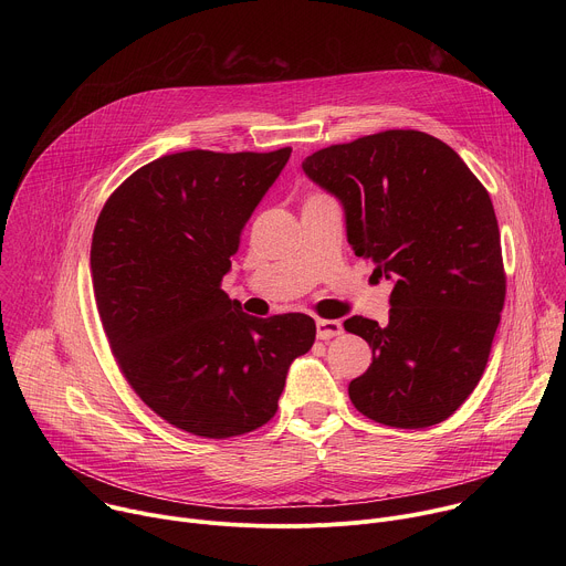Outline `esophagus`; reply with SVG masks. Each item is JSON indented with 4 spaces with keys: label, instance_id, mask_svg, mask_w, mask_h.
I'll list each match as a JSON object with an SVG mask.
<instances>
[{
    "label": "esophagus",
    "instance_id": "obj_1",
    "mask_svg": "<svg viewBox=\"0 0 566 566\" xmlns=\"http://www.w3.org/2000/svg\"><path fill=\"white\" fill-rule=\"evenodd\" d=\"M343 325L338 319H317L315 325V334L319 340H332L336 336H343Z\"/></svg>",
    "mask_w": 566,
    "mask_h": 566
}]
</instances>
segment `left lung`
Returning a JSON list of instances; mask_svg holds the SVG:
<instances>
[{
  "label": "left lung",
  "mask_w": 566,
  "mask_h": 566,
  "mask_svg": "<svg viewBox=\"0 0 566 566\" xmlns=\"http://www.w3.org/2000/svg\"><path fill=\"white\" fill-rule=\"evenodd\" d=\"M306 177L345 208L347 241L394 280L389 322L354 315L371 347L349 382L367 419L402 430L446 421L486 369L506 297L493 201L443 140L387 129L304 158Z\"/></svg>",
  "instance_id": "1"
}]
</instances>
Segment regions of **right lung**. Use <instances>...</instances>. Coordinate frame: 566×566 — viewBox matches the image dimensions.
<instances>
[{
    "instance_id": "obj_1",
    "label": "right lung",
    "mask_w": 566,
    "mask_h": 566,
    "mask_svg": "<svg viewBox=\"0 0 566 566\" xmlns=\"http://www.w3.org/2000/svg\"><path fill=\"white\" fill-rule=\"evenodd\" d=\"M289 156L166 154L125 179L96 221L92 282L114 358L145 406L190 434L228 439L269 423L291 363L315 340L313 317H255L221 291Z\"/></svg>"
}]
</instances>
